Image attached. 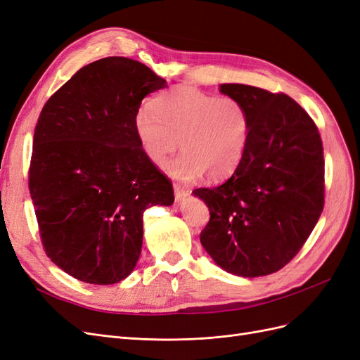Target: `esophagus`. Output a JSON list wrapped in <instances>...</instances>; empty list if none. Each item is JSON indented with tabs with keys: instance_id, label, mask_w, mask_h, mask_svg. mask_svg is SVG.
<instances>
[{
	"instance_id": "esophagus-1",
	"label": "esophagus",
	"mask_w": 360,
	"mask_h": 360,
	"mask_svg": "<svg viewBox=\"0 0 360 360\" xmlns=\"http://www.w3.org/2000/svg\"><path fill=\"white\" fill-rule=\"evenodd\" d=\"M174 193H176V200H181L186 197V195H189V191L179 183H174Z\"/></svg>"
}]
</instances>
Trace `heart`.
<instances>
[{
    "instance_id": "heart-1",
    "label": "heart",
    "mask_w": 360,
    "mask_h": 360,
    "mask_svg": "<svg viewBox=\"0 0 360 360\" xmlns=\"http://www.w3.org/2000/svg\"><path fill=\"white\" fill-rule=\"evenodd\" d=\"M250 114L237 97H217L189 85L158 96L153 110L141 106L134 117L135 135L147 159L163 167L181 147L183 153L168 165L180 180L230 176L246 153Z\"/></svg>"
}]
</instances>
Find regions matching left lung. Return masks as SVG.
Returning <instances> with one entry per match:
<instances>
[{"label":"left lung","instance_id":"1","mask_svg":"<svg viewBox=\"0 0 360 360\" xmlns=\"http://www.w3.org/2000/svg\"><path fill=\"white\" fill-rule=\"evenodd\" d=\"M250 114L246 153L221 186L198 188L210 221L200 240L217 266L237 276L281 270L308 240L324 207V159L317 124L284 93L222 84Z\"/></svg>","mask_w":360,"mask_h":360}]
</instances>
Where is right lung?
I'll list each match as a JSON object with an SVG mask.
<instances>
[{
    "label": "right lung",
    "instance_id": "1",
    "mask_svg": "<svg viewBox=\"0 0 360 360\" xmlns=\"http://www.w3.org/2000/svg\"><path fill=\"white\" fill-rule=\"evenodd\" d=\"M167 81L146 64L108 57L76 72L43 106L32 139L28 188L52 263L86 284L132 274L143 214L171 205V180L144 155L134 117Z\"/></svg>",
    "mask_w": 360,
    "mask_h": 360
}]
</instances>
